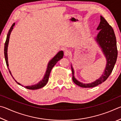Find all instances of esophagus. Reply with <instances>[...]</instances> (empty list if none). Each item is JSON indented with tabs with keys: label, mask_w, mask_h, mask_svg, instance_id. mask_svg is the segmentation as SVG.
<instances>
[{
	"label": "esophagus",
	"mask_w": 121,
	"mask_h": 121,
	"mask_svg": "<svg viewBox=\"0 0 121 121\" xmlns=\"http://www.w3.org/2000/svg\"><path fill=\"white\" fill-rule=\"evenodd\" d=\"M70 51H69V50H65V52H64V54H65V56H69V54H70Z\"/></svg>",
	"instance_id": "obj_1"
}]
</instances>
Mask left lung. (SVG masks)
<instances>
[{
    "instance_id": "left-lung-1",
    "label": "left lung",
    "mask_w": 121,
    "mask_h": 121,
    "mask_svg": "<svg viewBox=\"0 0 121 121\" xmlns=\"http://www.w3.org/2000/svg\"><path fill=\"white\" fill-rule=\"evenodd\" d=\"M97 30H100L96 40L102 48L106 58L107 64L104 73L97 80L89 84H83L78 81L74 77V72L71 66L73 81L76 84L82 87H93L105 82L112 73L117 57L116 39L114 30L104 17L100 16V22Z\"/></svg>"
}]
</instances>
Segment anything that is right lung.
Wrapping results in <instances>:
<instances>
[{"label":"right lung","mask_w":121,"mask_h":121,"mask_svg":"<svg viewBox=\"0 0 121 121\" xmlns=\"http://www.w3.org/2000/svg\"><path fill=\"white\" fill-rule=\"evenodd\" d=\"M15 25V23H14L12 26H11V28L9 30V32H8L7 35V38H6V40L5 43V46H4V56H5V61H6V65L8 69H9V63H8V60H7V47H8V44H9V36L10 34H11V32L12 31V30H13V26ZM63 51H60L58 53H57L56 55L55 56L54 58H53L52 60H51L50 62H49L48 64V68H47V70L46 71L45 75L44 77L43 78V79H42V81H40L37 84L34 85H31V86H26L25 87L26 89H29V90H37V89H40L43 87H44L45 85H46V84L48 83V78H49V76H50V73L51 71V70H52L53 67L56 65V63L58 62V61L60 60V59H62L63 58ZM9 73L11 74V71H9ZM13 77V76H12ZM15 80V79H14ZM15 81L18 84L20 85H21V84H20L19 83H18L17 82H16L15 80Z\"/></svg>","instance_id":"add662e5"}]
</instances>
